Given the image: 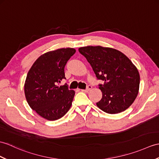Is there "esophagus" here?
I'll return each instance as SVG.
<instances>
[{
  "label": "esophagus",
  "instance_id": "1",
  "mask_svg": "<svg viewBox=\"0 0 159 159\" xmlns=\"http://www.w3.org/2000/svg\"><path fill=\"white\" fill-rule=\"evenodd\" d=\"M91 88H92L91 85H90V84H89V85H87L86 89H81V91H83V92H88L91 89Z\"/></svg>",
  "mask_w": 159,
  "mask_h": 159
}]
</instances>
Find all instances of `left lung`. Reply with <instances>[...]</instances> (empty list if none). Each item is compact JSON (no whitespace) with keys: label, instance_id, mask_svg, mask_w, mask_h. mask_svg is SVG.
Listing matches in <instances>:
<instances>
[{"label":"left lung","instance_id":"obj_1","mask_svg":"<svg viewBox=\"0 0 159 159\" xmlns=\"http://www.w3.org/2000/svg\"><path fill=\"white\" fill-rule=\"evenodd\" d=\"M79 51L91 66L102 92L101 100L96 104L108 114L125 111L137 97L139 86V75L137 68L126 55L109 47L87 46Z\"/></svg>","mask_w":159,"mask_h":159}]
</instances>
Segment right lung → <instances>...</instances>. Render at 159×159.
Listing matches in <instances>:
<instances>
[{
    "label": "right lung",
    "mask_w": 159,
    "mask_h": 159,
    "mask_svg": "<svg viewBox=\"0 0 159 159\" xmlns=\"http://www.w3.org/2000/svg\"><path fill=\"white\" fill-rule=\"evenodd\" d=\"M76 50L59 49L44 53L35 61L27 75L24 84L26 100L30 108L44 119L55 120L70 108L75 91L65 84L64 68Z\"/></svg>",
    "instance_id": "right-lung-1"
}]
</instances>
